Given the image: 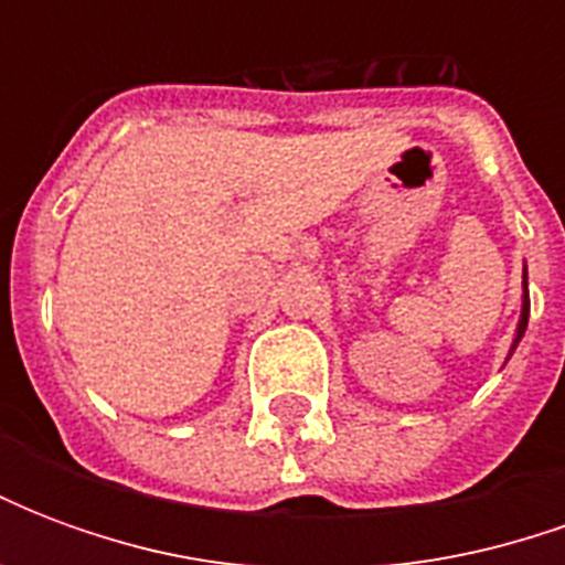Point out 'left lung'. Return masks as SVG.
<instances>
[{"mask_svg":"<svg viewBox=\"0 0 565 565\" xmlns=\"http://www.w3.org/2000/svg\"><path fill=\"white\" fill-rule=\"evenodd\" d=\"M523 290H526V269H523ZM526 320H530V299L523 296V311H521V323H518V335H514V344H511V351L518 348V342L523 339V332H526Z\"/></svg>","mask_w":565,"mask_h":565,"instance_id":"obj_1","label":"left lung"}]
</instances>
